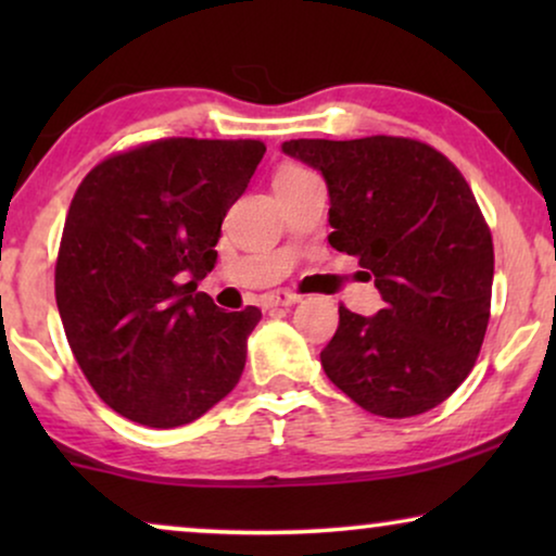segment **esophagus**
Masks as SVG:
<instances>
[{"instance_id":"obj_1","label":"esophagus","mask_w":556,"mask_h":556,"mask_svg":"<svg viewBox=\"0 0 556 556\" xmlns=\"http://www.w3.org/2000/svg\"><path fill=\"white\" fill-rule=\"evenodd\" d=\"M301 295L293 293V291H273L263 299V308H278V306H293V303H299Z\"/></svg>"}]
</instances>
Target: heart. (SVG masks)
Wrapping results in <instances>:
<instances>
[{
  "label": "heart",
  "instance_id": "b5f03b06",
  "mask_svg": "<svg viewBox=\"0 0 556 556\" xmlns=\"http://www.w3.org/2000/svg\"><path fill=\"white\" fill-rule=\"evenodd\" d=\"M306 174H311L308 169H303V166H283V169H280L278 174H276V185H280V181H291V179H299V177H306Z\"/></svg>",
  "mask_w": 556,
  "mask_h": 556
}]
</instances>
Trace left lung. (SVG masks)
<instances>
[{
    "label": "left lung",
    "mask_w": 556,
    "mask_h": 556,
    "mask_svg": "<svg viewBox=\"0 0 556 556\" xmlns=\"http://www.w3.org/2000/svg\"><path fill=\"white\" fill-rule=\"evenodd\" d=\"M283 154L321 172L331 248L359 257L384 301L375 316L339 306L326 377L371 415L438 407L473 369L491 316L493 242L468 181L400 136L293 139Z\"/></svg>",
    "instance_id": "8db88e82"
}]
</instances>
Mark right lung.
Segmentation results:
<instances>
[{"label":"right lung","instance_id":"add662e5","mask_svg":"<svg viewBox=\"0 0 556 556\" xmlns=\"http://www.w3.org/2000/svg\"><path fill=\"white\" fill-rule=\"evenodd\" d=\"M265 143L162 139L109 156L65 217L55 301L83 375L111 409L179 428L232 392L261 308L225 314L197 283Z\"/></svg>","mask_w":556,"mask_h":556}]
</instances>
